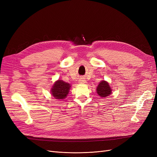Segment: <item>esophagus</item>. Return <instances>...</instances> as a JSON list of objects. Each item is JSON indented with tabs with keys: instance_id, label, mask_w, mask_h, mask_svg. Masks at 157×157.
Here are the masks:
<instances>
[{
	"instance_id": "obj_1",
	"label": "esophagus",
	"mask_w": 157,
	"mask_h": 157,
	"mask_svg": "<svg viewBox=\"0 0 157 157\" xmlns=\"http://www.w3.org/2000/svg\"><path fill=\"white\" fill-rule=\"evenodd\" d=\"M78 81H79V83H80V84H85V83H86V79H85L84 77H80V78H79V80H78Z\"/></svg>"
}]
</instances>
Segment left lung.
I'll use <instances>...</instances> for the list:
<instances>
[{"mask_svg": "<svg viewBox=\"0 0 157 157\" xmlns=\"http://www.w3.org/2000/svg\"><path fill=\"white\" fill-rule=\"evenodd\" d=\"M96 91L98 94L101 98H105L109 96L112 93L111 88L109 86V84L105 80H102L97 87Z\"/></svg>", "mask_w": 157, "mask_h": 157, "instance_id": "left-lung-1", "label": "left lung"}]
</instances>
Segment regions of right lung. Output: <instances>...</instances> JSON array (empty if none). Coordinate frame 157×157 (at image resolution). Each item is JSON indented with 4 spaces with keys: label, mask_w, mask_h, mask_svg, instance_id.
<instances>
[{
    "label": "right lung",
    "mask_w": 157,
    "mask_h": 157,
    "mask_svg": "<svg viewBox=\"0 0 157 157\" xmlns=\"http://www.w3.org/2000/svg\"><path fill=\"white\" fill-rule=\"evenodd\" d=\"M71 85L61 80H57L51 88V94L55 99H63L69 92Z\"/></svg>",
    "instance_id": "1"
}]
</instances>
